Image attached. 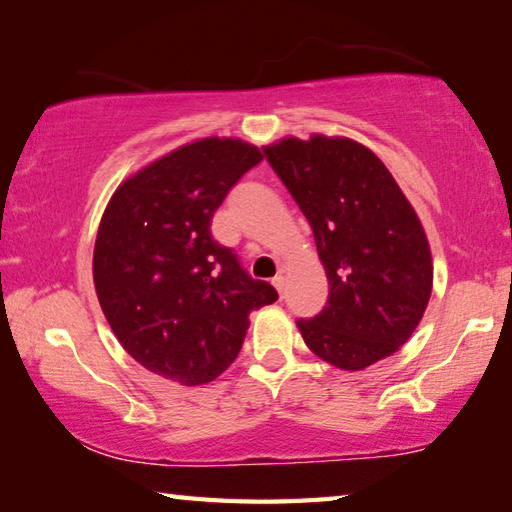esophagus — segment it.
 <instances>
[{"mask_svg":"<svg viewBox=\"0 0 512 512\" xmlns=\"http://www.w3.org/2000/svg\"><path fill=\"white\" fill-rule=\"evenodd\" d=\"M273 287L277 289V293H280V296H284V275H275L273 277Z\"/></svg>","mask_w":512,"mask_h":512,"instance_id":"obj_1","label":"esophagus"}]
</instances>
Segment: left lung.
I'll return each instance as SVG.
<instances>
[{"mask_svg":"<svg viewBox=\"0 0 512 512\" xmlns=\"http://www.w3.org/2000/svg\"><path fill=\"white\" fill-rule=\"evenodd\" d=\"M271 167L314 230L327 305L298 320L307 348L363 370L411 339L429 305L433 262L424 228L391 171L350 137H282Z\"/></svg>","mask_w":512,"mask_h":512,"instance_id":"obj_1","label":"left lung"}]
</instances>
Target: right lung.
<instances>
[{"mask_svg":"<svg viewBox=\"0 0 512 512\" xmlns=\"http://www.w3.org/2000/svg\"><path fill=\"white\" fill-rule=\"evenodd\" d=\"M237 137H203L121 183L101 216L92 275L103 316L131 357L201 386L237 359L250 311L277 300L210 225L232 185L262 162Z\"/></svg>","mask_w":512,"mask_h":512,"instance_id":"1","label":"right lung"}]
</instances>
